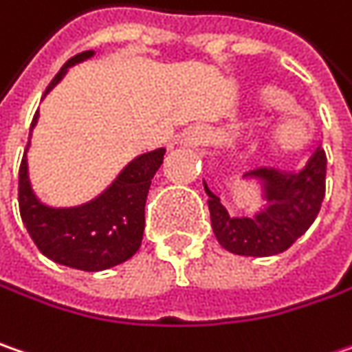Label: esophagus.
<instances>
[{
	"instance_id": "esophagus-1",
	"label": "esophagus",
	"mask_w": 352,
	"mask_h": 352,
	"mask_svg": "<svg viewBox=\"0 0 352 352\" xmlns=\"http://www.w3.org/2000/svg\"><path fill=\"white\" fill-rule=\"evenodd\" d=\"M210 138V129L204 126V124H194V126H188L182 132V142L184 146H200L204 142H208Z\"/></svg>"
}]
</instances>
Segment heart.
Segmentation results:
<instances>
[{
	"label": "heart",
	"mask_w": 352,
	"mask_h": 352,
	"mask_svg": "<svg viewBox=\"0 0 352 352\" xmlns=\"http://www.w3.org/2000/svg\"><path fill=\"white\" fill-rule=\"evenodd\" d=\"M259 100L265 107H279L283 102V95L270 89V91L259 93ZM305 131H307V124H305L303 115H299L297 111H285L272 124V129L267 132V138L277 148H291L303 140Z\"/></svg>",
	"instance_id": "1"
}]
</instances>
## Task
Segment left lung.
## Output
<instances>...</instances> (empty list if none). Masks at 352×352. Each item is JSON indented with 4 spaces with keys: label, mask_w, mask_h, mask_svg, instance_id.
I'll use <instances>...</instances> for the list:
<instances>
[{
    "label": "left lung",
    "mask_w": 352,
    "mask_h": 352,
    "mask_svg": "<svg viewBox=\"0 0 352 352\" xmlns=\"http://www.w3.org/2000/svg\"><path fill=\"white\" fill-rule=\"evenodd\" d=\"M327 156L313 150L305 166L295 172L257 168L241 178L255 180L265 206L252 216H230L221 200L204 182L212 230L223 250L236 255L267 257L285 252L315 221L325 198Z\"/></svg>",
    "instance_id": "obj_1"
}]
</instances>
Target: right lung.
Instances as JSON below:
<instances>
[{
  "mask_svg": "<svg viewBox=\"0 0 352 352\" xmlns=\"http://www.w3.org/2000/svg\"><path fill=\"white\" fill-rule=\"evenodd\" d=\"M93 55L95 51H85L71 57L49 82L45 95L73 65ZM37 120L39 111L33 116L31 131ZM29 144L31 140L27 142V150ZM27 150L19 166V212L29 236L45 257L80 272H102L138 252L144 234V206L150 182L164 160L166 148L136 156L97 198L71 208L47 206L37 198L29 180Z\"/></svg>",
  "mask_w": 352,
  "mask_h": 352,
  "instance_id": "add662e5",
  "label": "right lung"
}]
</instances>
